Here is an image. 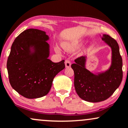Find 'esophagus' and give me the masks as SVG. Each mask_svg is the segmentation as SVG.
<instances>
[{
	"mask_svg": "<svg viewBox=\"0 0 128 128\" xmlns=\"http://www.w3.org/2000/svg\"><path fill=\"white\" fill-rule=\"evenodd\" d=\"M65 66L66 68H68L71 66V62L69 60H66L65 61Z\"/></svg>",
	"mask_w": 128,
	"mask_h": 128,
	"instance_id": "esophagus-1",
	"label": "esophagus"
}]
</instances>
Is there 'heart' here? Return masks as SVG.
Returning <instances> with one entry per match:
<instances>
[{
	"label": "heart",
	"instance_id": "1",
	"mask_svg": "<svg viewBox=\"0 0 128 128\" xmlns=\"http://www.w3.org/2000/svg\"><path fill=\"white\" fill-rule=\"evenodd\" d=\"M82 42L81 40H78V41H75L71 43H68V42H63L62 43V47L65 49L68 52H71L74 51V50H75L76 48H77L78 47H79L80 46H81L82 45ZM55 51L56 52H60V49L58 47H55Z\"/></svg>",
	"mask_w": 128,
	"mask_h": 128
}]
</instances>
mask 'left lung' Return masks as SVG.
Returning a JSON list of instances; mask_svg holds the SVG:
<instances>
[{
    "instance_id": "8db88e82",
    "label": "left lung",
    "mask_w": 128,
    "mask_h": 128,
    "mask_svg": "<svg viewBox=\"0 0 128 128\" xmlns=\"http://www.w3.org/2000/svg\"><path fill=\"white\" fill-rule=\"evenodd\" d=\"M111 49V63L107 70L92 72L86 68L88 56L78 58L71 67L74 71V86L81 99L92 103L106 100L114 94L123 78L122 58L117 42L108 34H100Z\"/></svg>"
}]
</instances>
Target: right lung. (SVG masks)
Returning <instances> with one entry per match:
<instances>
[{
	"label": "right lung",
	"mask_w": 128,
	"mask_h": 128,
	"mask_svg": "<svg viewBox=\"0 0 128 128\" xmlns=\"http://www.w3.org/2000/svg\"><path fill=\"white\" fill-rule=\"evenodd\" d=\"M49 39L44 31L30 28L21 33L12 46L6 64L10 82L26 98L47 95L54 76L65 68L64 60L54 63L48 59Z\"/></svg>",
	"instance_id": "obj_1"
}]
</instances>
